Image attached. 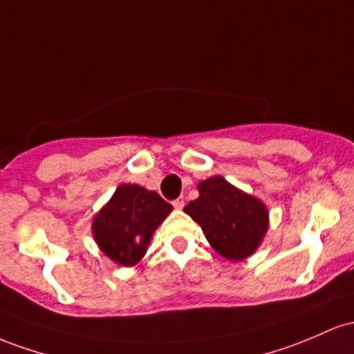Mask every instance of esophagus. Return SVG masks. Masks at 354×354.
<instances>
[{"instance_id":"1","label":"esophagus","mask_w":354,"mask_h":354,"mask_svg":"<svg viewBox=\"0 0 354 354\" xmlns=\"http://www.w3.org/2000/svg\"><path fill=\"white\" fill-rule=\"evenodd\" d=\"M172 205L176 207L177 210H180L182 207H184V198H176V201L172 202Z\"/></svg>"}]
</instances>
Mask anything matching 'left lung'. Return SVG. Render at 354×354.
I'll use <instances>...</instances> for the list:
<instances>
[{
	"label": "left lung",
	"instance_id": "1",
	"mask_svg": "<svg viewBox=\"0 0 354 354\" xmlns=\"http://www.w3.org/2000/svg\"><path fill=\"white\" fill-rule=\"evenodd\" d=\"M197 189L198 197L185 205L184 212L201 225L209 244L229 261L252 256L269 227L263 202L221 176L201 182Z\"/></svg>",
	"mask_w": 354,
	"mask_h": 354
}]
</instances>
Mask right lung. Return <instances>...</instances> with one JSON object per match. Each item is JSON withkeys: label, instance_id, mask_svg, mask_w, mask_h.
<instances>
[{"label": "right lung", "instance_id": "obj_1", "mask_svg": "<svg viewBox=\"0 0 354 354\" xmlns=\"http://www.w3.org/2000/svg\"><path fill=\"white\" fill-rule=\"evenodd\" d=\"M170 212L172 205L157 192L122 184L95 216L91 230L105 256L130 268L145 256L152 234Z\"/></svg>", "mask_w": 354, "mask_h": 354}]
</instances>
